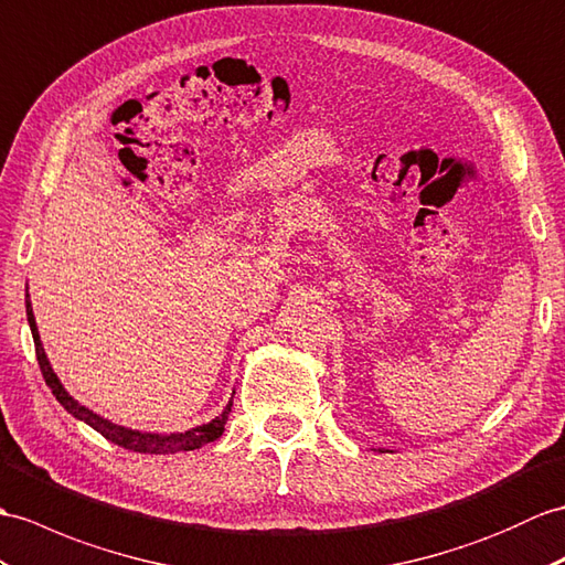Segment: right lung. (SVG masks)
Instances as JSON below:
<instances>
[{
  "mask_svg": "<svg viewBox=\"0 0 565 565\" xmlns=\"http://www.w3.org/2000/svg\"><path fill=\"white\" fill-rule=\"evenodd\" d=\"M25 315H29V324H31V334H33V342H35V356H38V365H41L43 377L47 387L52 390V395L57 397V402L67 409L74 418L78 422L88 424L94 430H98L103 438H108L110 443L120 445L125 450H132V452H147V455H173V452H188V450H196L202 448L206 443H214L216 438H221L223 426L228 422V414H231V406H233V397L228 399L226 409H223L216 418H212L209 424L202 426H194L185 433H143V430H135V428H127V426H117L108 418H103L100 414L90 412L88 406L78 404L64 385L60 383V377L52 371V365L47 361V353L43 349L41 342V334H38V324H35V315H33V306H31V298L25 294ZM235 395V392H233Z\"/></svg>",
  "mask_w": 565,
  "mask_h": 565,
  "instance_id": "right-lung-1",
  "label": "right lung"
}]
</instances>
